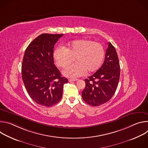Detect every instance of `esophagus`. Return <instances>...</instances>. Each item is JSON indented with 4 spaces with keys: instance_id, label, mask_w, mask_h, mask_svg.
Returning a JSON list of instances; mask_svg holds the SVG:
<instances>
[{
    "instance_id": "obj_1",
    "label": "esophagus",
    "mask_w": 148,
    "mask_h": 148,
    "mask_svg": "<svg viewBox=\"0 0 148 148\" xmlns=\"http://www.w3.org/2000/svg\"><path fill=\"white\" fill-rule=\"evenodd\" d=\"M77 80H78L77 79H69V82H73V81H76Z\"/></svg>"
}]
</instances>
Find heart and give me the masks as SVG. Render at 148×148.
Masks as SVG:
<instances>
[{"mask_svg": "<svg viewBox=\"0 0 148 148\" xmlns=\"http://www.w3.org/2000/svg\"><path fill=\"white\" fill-rule=\"evenodd\" d=\"M105 57L103 46L94 41L81 39L73 41L66 48L57 47L53 52L56 64L61 68H66L75 58L76 63L67 67L62 73L66 77L77 78L84 74L92 73L101 66Z\"/></svg>", "mask_w": 148, "mask_h": 148, "instance_id": "1", "label": "heart"}]
</instances>
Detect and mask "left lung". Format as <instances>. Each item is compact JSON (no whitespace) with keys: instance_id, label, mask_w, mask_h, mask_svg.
<instances>
[{"instance_id":"8db88e82","label":"left lung","mask_w":148,"mask_h":148,"mask_svg":"<svg viewBox=\"0 0 148 148\" xmlns=\"http://www.w3.org/2000/svg\"><path fill=\"white\" fill-rule=\"evenodd\" d=\"M119 76L118 54L115 47L109 43L102 66L92 75L84 79L86 87L82 91L83 100L92 107L106 103L116 91Z\"/></svg>"}]
</instances>
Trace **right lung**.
<instances>
[{
  "mask_svg": "<svg viewBox=\"0 0 148 148\" xmlns=\"http://www.w3.org/2000/svg\"><path fill=\"white\" fill-rule=\"evenodd\" d=\"M61 34H42L27 47L22 61V77L30 98L50 107L58 103L68 79L62 77L54 64L53 49Z\"/></svg>",
  "mask_w": 148,
  "mask_h": 148,
  "instance_id": "add662e5",
  "label": "right lung"
}]
</instances>
